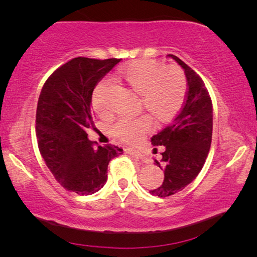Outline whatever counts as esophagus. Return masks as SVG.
Segmentation results:
<instances>
[{
  "label": "esophagus",
  "instance_id": "esophagus-1",
  "mask_svg": "<svg viewBox=\"0 0 257 257\" xmlns=\"http://www.w3.org/2000/svg\"><path fill=\"white\" fill-rule=\"evenodd\" d=\"M127 153L130 154V156L132 157H136L137 159H139L142 163H146V158L144 157V154H142L140 152H138V151H135V150H128Z\"/></svg>",
  "mask_w": 257,
  "mask_h": 257
}]
</instances>
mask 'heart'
Wrapping results in <instances>:
<instances>
[{
    "instance_id": "obj_1",
    "label": "heart",
    "mask_w": 257,
    "mask_h": 257,
    "mask_svg": "<svg viewBox=\"0 0 257 257\" xmlns=\"http://www.w3.org/2000/svg\"><path fill=\"white\" fill-rule=\"evenodd\" d=\"M126 84L140 93V105L150 110L159 120H166L180 110L186 96V78L177 65H166L157 61H138L120 71ZM108 86L103 80L93 91L92 105L101 117L111 115L110 107L105 105L103 93ZM153 125L149 113L138 117L122 115L112 126L114 136L126 143H136Z\"/></svg>"
}]
</instances>
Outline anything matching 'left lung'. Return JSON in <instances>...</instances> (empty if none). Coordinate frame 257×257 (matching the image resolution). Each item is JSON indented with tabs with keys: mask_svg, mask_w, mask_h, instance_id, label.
<instances>
[{
	"mask_svg": "<svg viewBox=\"0 0 257 257\" xmlns=\"http://www.w3.org/2000/svg\"><path fill=\"white\" fill-rule=\"evenodd\" d=\"M167 56L185 70L188 89L174 120L151 138L153 146L165 147L161 163L156 160V165L164 168V181L150 191L159 198L182 191L198 177L208 156L213 132L212 99L201 77L177 56Z\"/></svg>",
	"mask_w": 257,
	"mask_h": 257,
	"instance_id": "left-lung-1",
	"label": "left lung"
}]
</instances>
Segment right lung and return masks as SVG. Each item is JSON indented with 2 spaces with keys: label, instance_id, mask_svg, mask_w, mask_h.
<instances>
[{
  "label": "right lung",
  "instance_id": "right-lung-1",
  "mask_svg": "<svg viewBox=\"0 0 257 257\" xmlns=\"http://www.w3.org/2000/svg\"><path fill=\"white\" fill-rule=\"evenodd\" d=\"M119 58L76 57L51 73L42 87L36 110V136L41 156L66 191L93 194L107 180L118 146L94 147L87 128L94 127L92 92Z\"/></svg>",
  "mask_w": 257,
  "mask_h": 257
}]
</instances>
